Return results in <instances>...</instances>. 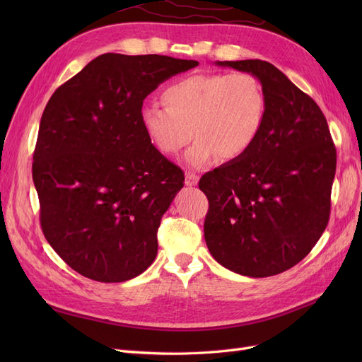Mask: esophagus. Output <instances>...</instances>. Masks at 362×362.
<instances>
[{
	"label": "esophagus",
	"instance_id": "obj_1",
	"mask_svg": "<svg viewBox=\"0 0 362 362\" xmlns=\"http://www.w3.org/2000/svg\"><path fill=\"white\" fill-rule=\"evenodd\" d=\"M198 180L199 177L193 172H187L185 173V185H190V187H193V185L198 184Z\"/></svg>",
	"mask_w": 362,
	"mask_h": 362
}]
</instances>
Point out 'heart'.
Instances as JSON below:
<instances>
[{
  "label": "heart",
  "instance_id": "1",
  "mask_svg": "<svg viewBox=\"0 0 362 362\" xmlns=\"http://www.w3.org/2000/svg\"><path fill=\"white\" fill-rule=\"evenodd\" d=\"M164 107L145 104L139 122L149 144L164 156H177L196 137L185 161L204 168L217 156L234 160L255 144L267 116V96L255 75L198 74L169 84Z\"/></svg>",
  "mask_w": 362,
  "mask_h": 362
}]
</instances>
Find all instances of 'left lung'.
Listing matches in <instances>:
<instances>
[{"label": "left lung", "instance_id": "8db88e82", "mask_svg": "<svg viewBox=\"0 0 362 362\" xmlns=\"http://www.w3.org/2000/svg\"><path fill=\"white\" fill-rule=\"evenodd\" d=\"M249 72L267 96V116L245 156L206 172L204 235L213 258L250 278L298 264L329 222L337 151L320 107L269 62H217Z\"/></svg>", "mask_w": 362, "mask_h": 362}]
</instances>
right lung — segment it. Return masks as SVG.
<instances>
[{"mask_svg": "<svg viewBox=\"0 0 362 362\" xmlns=\"http://www.w3.org/2000/svg\"><path fill=\"white\" fill-rule=\"evenodd\" d=\"M196 60L107 52L52 93L33 154L40 226L80 275L124 282L157 257V231L184 172L149 144L145 98Z\"/></svg>", "mask_w": 362, "mask_h": 362, "instance_id": "right-lung-1", "label": "right lung"}]
</instances>
